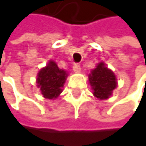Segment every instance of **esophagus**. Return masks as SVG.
<instances>
[{"label": "esophagus", "mask_w": 146, "mask_h": 146, "mask_svg": "<svg viewBox=\"0 0 146 146\" xmlns=\"http://www.w3.org/2000/svg\"><path fill=\"white\" fill-rule=\"evenodd\" d=\"M80 69H81V68H80V66H79L78 64H75V65L73 66V70H74V72L78 73V72L80 71Z\"/></svg>", "instance_id": "34e87169"}]
</instances>
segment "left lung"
<instances>
[{
	"label": "left lung",
	"mask_w": 146,
	"mask_h": 146,
	"mask_svg": "<svg viewBox=\"0 0 146 146\" xmlns=\"http://www.w3.org/2000/svg\"><path fill=\"white\" fill-rule=\"evenodd\" d=\"M90 83L93 90V95L100 100L108 99L117 86L116 77L111 70L100 63L90 75Z\"/></svg>",
	"instance_id": "obj_1"
}]
</instances>
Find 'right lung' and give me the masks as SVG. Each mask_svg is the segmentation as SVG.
<instances>
[{"label":"right lung","instance_id":"1","mask_svg":"<svg viewBox=\"0 0 146 146\" xmlns=\"http://www.w3.org/2000/svg\"><path fill=\"white\" fill-rule=\"evenodd\" d=\"M68 74L60 69L54 61H50L37 75V86L46 99H56L61 92Z\"/></svg>","mask_w":146,"mask_h":146}]
</instances>
